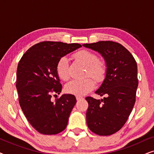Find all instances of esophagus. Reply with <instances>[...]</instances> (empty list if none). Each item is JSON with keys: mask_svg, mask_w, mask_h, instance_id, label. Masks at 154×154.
Listing matches in <instances>:
<instances>
[{"mask_svg": "<svg viewBox=\"0 0 154 154\" xmlns=\"http://www.w3.org/2000/svg\"><path fill=\"white\" fill-rule=\"evenodd\" d=\"M82 100H83V97H81V96H76V100L77 101H81Z\"/></svg>", "mask_w": 154, "mask_h": 154, "instance_id": "1", "label": "esophagus"}]
</instances>
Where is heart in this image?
Segmentation results:
<instances>
[{"label": "heart", "instance_id": "heart-1", "mask_svg": "<svg viewBox=\"0 0 154 154\" xmlns=\"http://www.w3.org/2000/svg\"><path fill=\"white\" fill-rule=\"evenodd\" d=\"M74 57L81 60L87 66L85 75H90L97 82L104 79L106 73V64L99 60L97 55L88 50H81L74 54ZM56 71L58 76L62 80L66 81L70 78L69 69V60L66 57H62L57 62ZM94 87V81L91 77L82 80H73L65 86L67 93L76 96H83L92 90Z\"/></svg>", "mask_w": 154, "mask_h": 154}]
</instances>
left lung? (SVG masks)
Returning a JSON list of instances; mask_svg holds the SVG:
<instances>
[{
    "instance_id": "1",
    "label": "left lung",
    "mask_w": 154,
    "mask_h": 154,
    "mask_svg": "<svg viewBox=\"0 0 154 154\" xmlns=\"http://www.w3.org/2000/svg\"><path fill=\"white\" fill-rule=\"evenodd\" d=\"M100 52L106 62V74L95 92L102 100L87 97V125L92 132L107 136L125 125L136 100L137 65L132 54L116 42L106 41L83 44Z\"/></svg>"
}]
</instances>
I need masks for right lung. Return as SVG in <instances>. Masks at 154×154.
I'll return each mask as SVG.
<instances>
[{"label":"right lung","instance_id":"1","mask_svg":"<svg viewBox=\"0 0 154 154\" xmlns=\"http://www.w3.org/2000/svg\"><path fill=\"white\" fill-rule=\"evenodd\" d=\"M81 47L79 43L43 41L29 48L19 62V102L29 123L41 134H56L66 128L76 99L68 94L52 100L62 88L56 66L61 57Z\"/></svg>","mask_w":154,"mask_h":154}]
</instances>
